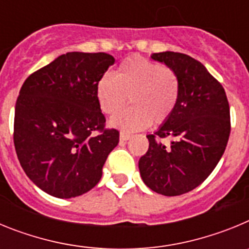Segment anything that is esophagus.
Listing matches in <instances>:
<instances>
[{"instance_id": "obj_1", "label": "esophagus", "mask_w": 249, "mask_h": 249, "mask_svg": "<svg viewBox=\"0 0 249 249\" xmlns=\"http://www.w3.org/2000/svg\"><path fill=\"white\" fill-rule=\"evenodd\" d=\"M131 137H132V136L129 135V133H127V132H121V133H120L121 141H128Z\"/></svg>"}]
</instances>
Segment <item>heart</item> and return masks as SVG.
Instances as JSON below:
<instances>
[{
	"label": "heart",
	"instance_id": "obj_1",
	"mask_svg": "<svg viewBox=\"0 0 249 249\" xmlns=\"http://www.w3.org/2000/svg\"><path fill=\"white\" fill-rule=\"evenodd\" d=\"M179 94V81L172 68L141 56L124 59L114 74L98 81L96 96L103 113L113 116L132 101L131 108L114 116L111 126L124 131L163 123L172 114Z\"/></svg>",
	"mask_w": 249,
	"mask_h": 249
}]
</instances>
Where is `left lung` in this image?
<instances>
[{
    "instance_id": "8db88e82",
    "label": "left lung",
    "mask_w": 249,
    "mask_h": 249,
    "mask_svg": "<svg viewBox=\"0 0 249 249\" xmlns=\"http://www.w3.org/2000/svg\"><path fill=\"white\" fill-rule=\"evenodd\" d=\"M151 57L176 72L179 94L168 120L147 136L148 151L138 167L152 191L179 196L198 187L221 160L231 133L230 105L221 83L199 61L171 51ZM166 137L173 138L168 149L159 142Z\"/></svg>"
}]
</instances>
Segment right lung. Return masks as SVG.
Masks as SVG:
<instances>
[{
	"label": "right lung",
	"mask_w": 249,
	"mask_h": 249,
	"mask_svg": "<svg viewBox=\"0 0 249 249\" xmlns=\"http://www.w3.org/2000/svg\"><path fill=\"white\" fill-rule=\"evenodd\" d=\"M114 63L108 53L68 52L34 72L15 108L13 143L22 168L38 188L57 198L89 192L118 144L105 127L97 83Z\"/></svg>",
	"instance_id": "1"
}]
</instances>
